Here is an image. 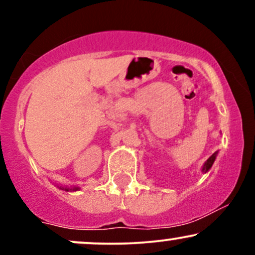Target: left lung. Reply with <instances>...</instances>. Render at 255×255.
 <instances>
[{
	"mask_svg": "<svg viewBox=\"0 0 255 255\" xmlns=\"http://www.w3.org/2000/svg\"><path fill=\"white\" fill-rule=\"evenodd\" d=\"M217 153L218 152H215V153L212 154L211 157L209 158V159L206 160V162H205V164H204V166H203V172H207L210 170V169H211V166H212V164H213V162H215V159H216V157H217Z\"/></svg>",
	"mask_w": 255,
	"mask_h": 255,
	"instance_id": "8db88e82",
	"label": "left lung"
}]
</instances>
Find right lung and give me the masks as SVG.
Wrapping results in <instances>:
<instances>
[{
    "label": "right lung",
    "mask_w": 255,
    "mask_h": 255,
    "mask_svg": "<svg viewBox=\"0 0 255 255\" xmlns=\"http://www.w3.org/2000/svg\"><path fill=\"white\" fill-rule=\"evenodd\" d=\"M60 188H61V189H64V191H67V192L79 191V189H80V188H79V187H71V188H67V187H64V188H63V187H60Z\"/></svg>",
    "instance_id": "1"
}]
</instances>
